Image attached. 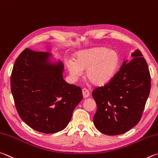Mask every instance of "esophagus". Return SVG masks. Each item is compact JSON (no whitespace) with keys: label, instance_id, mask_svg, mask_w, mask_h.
Masks as SVG:
<instances>
[{"label":"esophagus","instance_id":"34e87169","mask_svg":"<svg viewBox=\"0 0 158 158\" xmlns=\"http://www.w3.org/2000/svg\"><path fill=\"white\" fill-rule=\"evenodd\" d=\"M82 95H83V97L85 98H87L89 97V90L87 89H85V88H84V89H82Z\"/></svg>","mask_w":158,"mask_h":158}]
</instances>
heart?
Returning <instances> with one entry per match:
<instances>
[{
  "label": "heart",
  "instance_id": "obj_1",
  "mask_svg": "<svg viewBox=\"0 0 158 158\" xmlns=\"http://www.w3.org/2000/svg\"><path fill=\"white\" fill-rule=\"evenodd\" d=\"M119 63L118 55L106 48H96L77 52L75 61L69 60L66 66L71 77L81 76L87 69L86 76L98 86L109 82L117 72Z\"/></svg>",
  "mask_w": 158,
  "mask_h": 158
}]
</instances>
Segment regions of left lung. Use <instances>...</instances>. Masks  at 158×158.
I'll return each mask as SVG.
<instances>
[{
    "label": "left lung",
    "mask_w": 158,
    "mask_h": 158,
    "mask_svg": "<svg viewBox=\"0 0 158 158\" xmlns=\"http://www.w3.org/2000/svg\"><path fill=\"white\" fill-rule=\"evenodd\" d=\"M131 55L133 59L123 62L111 81L93 90L97 106L94 123L105 135L123 134L142 118L151 90V74L139 49Z\"/></svg>",
    "instance_id": "left-lung-1"
}]
</instances>
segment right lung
<instances>
[{"label":"right lung","mask_w":158,"mask_h":158,"mask_svg":"<svg viewBox=\"0 0 158 158\" xmlns=\"http://www.w3.org/2000/svg\"><path fill=\"white\" fill-rule=\"evenodd\" d=\"M48 52L27 48L15 62L11 92L19 117L30 128L46 134L64 129L82 99V89L62 77L63 64H50Z\"/></svg>","instance_id":"add662e5"}]
</instances>
